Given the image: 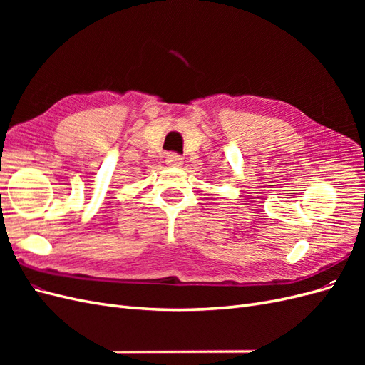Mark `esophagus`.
<instances>
[{"label":"esophagus","instance_id":"obj_1","mask_svg":"<svg viewBox=\"0 0 365 365\" xmlns=\"http://www.w3.org/2000/svg\"><path fill=\"white\" fill-rule=\"evenodd\" d=\"M165 163H168L169 165H172V168H180V165L182 164V157L178 155V153H168V157H165Z\"/></svg>","mask_w":365,"mask_h":365}]
</instances>
